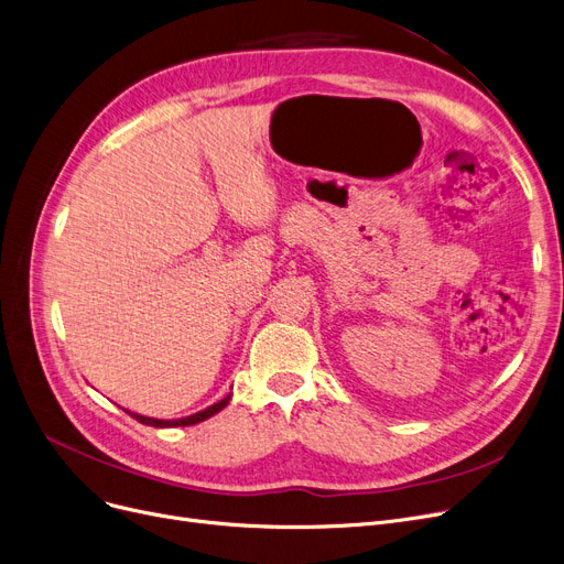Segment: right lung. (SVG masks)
I'll return each instance as SVG.
<instances>
[{
	"label": "right lung",
	"mask_w": 564,
	"mask_h": 564,
	"mask_svg": "<svg viewBox=\"0 0 564 564\" xmlns=\"http://www.w3.org/2000/svg\"><path fill=\"white\" fill-rule=\"evenodd\" d=\"M230 397H232V394L224 397L221 401H216L214 405H209V408H205V410H200V412H193V414H188V417H180V420H156V417H144V414H138V412H131V410H127V412L131 414V417H135L140 424H144V426H154V429L193 426V424H200V422H205V420L214 417L216 412H221V410L230 403Z\"/></svg>",
	"instance_id": "1"
}]
</instances>
